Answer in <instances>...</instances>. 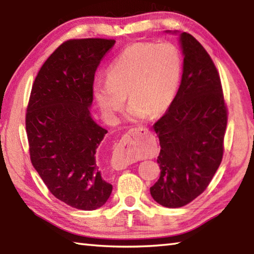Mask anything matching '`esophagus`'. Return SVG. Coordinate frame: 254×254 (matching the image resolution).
<instances>
[{
    "label": "esophagus",
    "mask_w": 254,
    "mask_h": 254,
    "mask_svg": "<svg viewBox=\"0 0 254 254\" xmlns=\"http://www.w3.org/2000/svg\"><path fill=\"white\" fill-rule=\"evenodd\" d=\"M149 132L148 128L145 127H134V128H131L130 131H128L124 137L122 139V142L123 145H127L128 144V141H130L132 135H143V134H147ZM133 162V159L127 157V154H117V156H114L113 158V166L115 167L117 169H126L127 166H130L131 163Z\"/></svg>",
    "instance_id": "1"
}]
</instances>
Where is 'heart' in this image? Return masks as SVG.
<instances>
[{
    "instance_id": "b5f03b06",
    "label": "heart",
    "mask_w": 254,
    "mask_h": 254,
    "mask_svg": "<svg viewBox=\"0 0 254 254\" xmlns=\"http://www.w3.org/2000/svg\"><path fill=\"white\" fill-rule=\"evenodd\" d=\"M182 76L178 49L168 42L127 46L106 71L107 81H95L93 95L102 113L115 121L126 95L127 119L137 122L168 109Z\"/></svg>"
}]
</instances>
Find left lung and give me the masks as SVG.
Returning a JSON list of instances; mask_svg holds the SVG:
<instances>
[{
	"mask_svg": "<svg viewBox=\"0 0 254 254\" xmlns=\"http://www.w3.org/2000/svg\"><path fill=\"white\" fill-rule=\"evenodd\" d=\"M165 32L179 36L183 75L174 101L153 126L161 173L150 194L158 204L177 208L199 196L220 167L227 112L220 76L204 47L189 33Z\"/></svg>",
	"mask_w": 254,
	"mask_h": 254,
	"instance_id": "1",
	"label": "left lung"
}]
</instances>
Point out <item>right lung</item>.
I'll list each match as a JSON object with an SVG mask.
<instances>
[{"instance_id":"obj_1","label":"right lung","mask_w":254,"mask_h":254,"mask_svg":"<svg viewBox=\"0 0 254 254\" xmlns=\"http://www.w3.org/2000/svg\"><path fill=\"white\" fill-rule=\"evenodd\" d=\"M114 45L89 38L59 46L34 79L25 117L34 169L56 198L81 210L102 207L113 189L96 158L107 130L91 107L96 68Z\"/></svg>"}]
</instances>
